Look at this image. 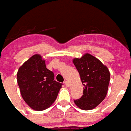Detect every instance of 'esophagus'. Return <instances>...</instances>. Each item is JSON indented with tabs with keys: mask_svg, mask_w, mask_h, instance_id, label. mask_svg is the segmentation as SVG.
Listing matches in <instances>:
<instances>
[{
	"mask_svg": "<svg viewBox=\"0 0 131 131\" xmlns=\"http://www.w3.org/2000/svg\"><path fill=\"white\" fill-rule=\"evenodd\" d=\"M64 83H65V85H66V87H68H68H70V83H69V82H68V81H65V82H64Z\"/></svg>",
	"mask_w": 131,
	"mask_h": 131,
	"instance_id": "esophagus-1",
	"label": "esophagus"
}]
</instances>
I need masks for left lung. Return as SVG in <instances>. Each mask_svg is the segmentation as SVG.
Listing matches in <instances>:
<instances>
[{
  "instance_id": "8db88e82",
  "label": "left lung",
  "mask_w": 131,
  "mask_h": 131,
  "mask_svg": "<svg viewBox=\"0 0 131 131\" xmlns=\"http://www.w3.org/2000/svg\"><path fill=\"white\" fill-rule=\"evenodd\" d=\"M78 71L84 88L83 95L74 100L76 106L82 110H92L105 99L110 73L108 68L90 53H85L81 58L73 60Z\"/></svg>"
}]
</instances>
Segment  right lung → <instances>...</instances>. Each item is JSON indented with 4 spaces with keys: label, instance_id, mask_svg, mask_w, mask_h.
<instances>
[{
    "label": "right lung",
    "instance_id": "right-lung-1",
    "mask_svg": "<svg viewBox=\"0 0 131 131\" xmlns=\"http://www.w3.org/2000/svg\"><path fill=\"white\" fill-rule=\"evenodd\" d=\"M17 84L27 104L35 111H43L55 102L61 83L54 80L52 71L46 68L45 60L34 54L19 68Z\"/></svg>",
    "mask_w": 131,
    "mask_h": 131
}]
</instances>
